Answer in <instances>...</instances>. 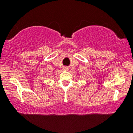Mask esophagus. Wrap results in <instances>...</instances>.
<instances>
[{"mask_svg": "<svg viewBox=\"0 0 133 133\" xmlns=\"http://www.w3.org/2000/svg\"><path fill=\"white\" fill-rule=\"evenodd\" d=\"M64 69H65V70H68V69H69V68H67V67H64Z\"/></svg>", "mask_w": 133, "mask_h": 133, "instance_id": "obj_1", "label": "esophagus"}]
</instances>
